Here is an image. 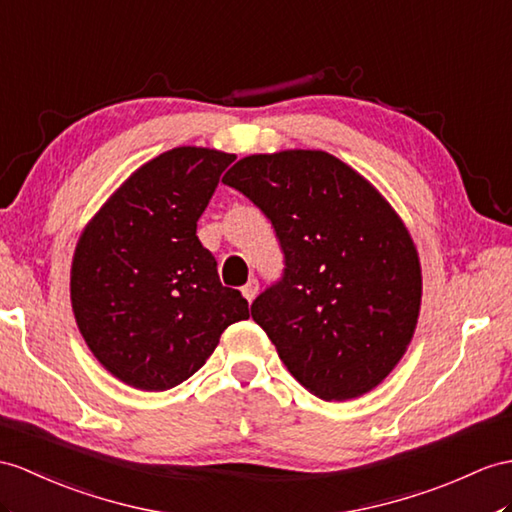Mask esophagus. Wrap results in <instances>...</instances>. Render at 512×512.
I'll return each instance as SVG.
<instances>
[{
  "label": "esophagus",
  "instance_id": "1",
  "mask_svg": "<svg viewBox=\"0 0 512 512\" xmlns=\"http://www.w3.org/2000/svg\"><path fill=\"white\" fill-rule=\"evenodd\" d=\"M241 291H243V297L247 299V302L252 304V302H254V297L258 295V280H254V278H252V280H249V282L243 286Z\"/></svg>",
  "mask_w": 512,
  "mask_h": 512
}]
</instances>
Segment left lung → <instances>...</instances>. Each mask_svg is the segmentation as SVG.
<instances>
[{"label": "left lung", "instance_id": "left-lung-1", "mask_svg": "<svg viewBox=\"0 0 512 512\" xmlns=\"http://www.w3.org/2000/svg\"><path fill=\"white\" fill-rule=\"evenodd\" d=\"M263 210L284 252L282 278L252 319L291 376L321 400H352L389 376L421 306L417 247L400 215L321 149L241 158L223 176Z\"/></svg>", "mask_w": 512, "mask_h": 512}]
</instances>
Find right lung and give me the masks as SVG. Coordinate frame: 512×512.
<instances>
[{
    "instance_id": "add662e5",
    "label": "right lung",
    "mask_w": 512,
    "mask_h": 512,
    "mask_svg": "<svg viewBox=\"0 0 512 512\" xmlns=\"http://www.w3.org/2000/svg\"><path fill=\"white\" fill-rule=\"evenodd\" d=\"M234 154L173 147L136 169L86 223L71 263L80 334L112 376L167 391L247 319L241 291L223 286L197 239V219Z\"/></svg>"
}]
</instances>
